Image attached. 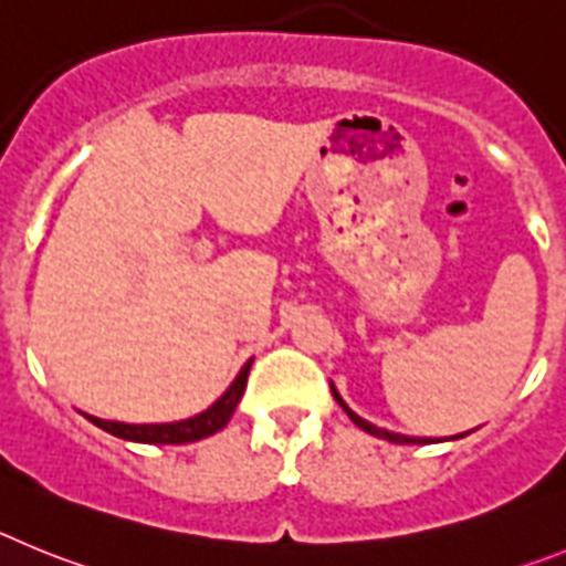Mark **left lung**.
<instances>
[{
	"label": "left lung",
	"instance_id": "8db88e82",
	"mask_svg": "<svg viewBox=\"0 0 566 566\" xmlns=\"http://www.w3.org/2000/svg\"><path fill=\"white\" fill-rule=\"evenodd\" d=\"M333 397H335V400H338L340 409H344L346 415H349V420H353L355 426H358V429H364L366 434L380 437V440H389V442H400V446H409V442H415V446H426V442H434V440H431V437H406V434H395V431H386V429H378V426H371L369 420H364V417L355 415V411L349 409V406H346L344 400H340V395H338V389H335V386H333Z\"/></svg>",
	"mask_w": 566,
	"mask_h": 566
}]
</instances>
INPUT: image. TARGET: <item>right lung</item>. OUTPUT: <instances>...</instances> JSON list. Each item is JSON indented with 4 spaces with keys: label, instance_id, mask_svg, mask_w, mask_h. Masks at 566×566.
Returning <instances> with one entry per match:
<instances>
[{
    "label": "right lung",
    "instance_id": "1",
    "mask_svg": "<svg viewBox=\"0 0 566 566\" xmlns=\"http://www.w3.org/2000/svg\"><path fill=\"white\" fill-rule=\"evenodd\" d=\"M253 358L242 366V371L237 375L231 386H228L226 395L217 400L213 406H208L202 415L188 417L180 422H144V426H132V422H115V420H101V417L84 415L86 420L95 422L98 429L109 431V434L120 437V440L129 442H149V446H182V442H195L202 437L217 434L220 429H226L228 420H231L233 409L239 406L242 395H245L248 371H251Z\"/></svg>",
    "mask_w": 566,
    "mask_h": 566
}]
</instances>
